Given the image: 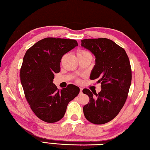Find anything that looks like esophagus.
<instances>
[{
    "instance_id": "obj_1",
    "label": "esophagus",
    "mask_w": 150,
    "mask_h": 150,
    "mask_svg": "<svg viewBox=\"0 0 150 150\" xmlns=\"http://www.w3.org/2000/svg\"><path fill=\"white\" fill-rule=\"evenodd\" d=\"M82 90H83V88H81V87H80V93H82Z\"/></svg>"
}]
</instances>
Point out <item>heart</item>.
I'll return each instance as SVG.
<instances>
[{
	"label": "heart",
	"instance_id": "obj_1",
	"mask_svg": "<svg viewBox=\"0 0 150 150\" xmlns=\"http://www.w3.org/2000/svg\"><path fill=\"white\" fill-rule=\"evenodd\" d=\"M88 53V52H86V51H84V50H80V51H79V52H78V56H79V55H84V54H86V53Z\"/></svg>",
	"mask_w": 150,
	"mask_h": 150
}]
</instances>
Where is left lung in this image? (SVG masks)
Returning <instances> with one entry per match:
<instances>
[{
    "instance_id": "8db88e82",
    "label": "left lung",
    "mask_w": 150,
    "mask_h": 150,
    "mask_svg": "<svg viewBox=\"0 0 150 150\" xmlns=\"http://www.w3.org/2000/svg\"><path fill=\"white\" fill-rule=\"evenodd\" d=\"M81 42V46L95 56L90 79L98 80L102 89L98 94L95 92V97L89 89H83L89 97L83 108V114L89 122L101 125L114 119L125 104L132 80L131 64L125 50L110 39Z\"/></svg>"
}]
</instances>
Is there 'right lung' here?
Returning <instances> with one entry per match:
<instances>
[{"label":"right lung","mask_w":150,"mask_h":150,"mask_svg":"<svg viewBox=\"0 0 150 150\" xmlns=\"http://www.w3.org/2000/svg\"><path fill=\"white\" fill-rule=\"evenodd\" d=\"M78 46L72 39L46 38L28 49L20 70L21 83L31 110L42 121L55 123L65 114L70 101L80 92L73 84L59 90L53 83L61 70L63 56Z\"/></svg>","instance_id":"right-lung-1"}]
</instances>
